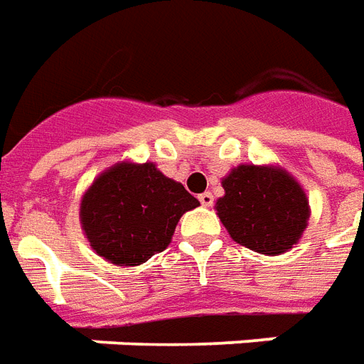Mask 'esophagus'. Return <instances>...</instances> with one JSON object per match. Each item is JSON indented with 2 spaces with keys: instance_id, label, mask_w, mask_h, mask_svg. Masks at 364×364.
Segmentation results:
<instances>
[{
  "instance_id": "esophagus-1",
  "label": "esophagus",
  "mask_w": 364,
  "mask_h": 364,
  "mask_svg": "<svg viewBox=\"0 0 364 364\" xmlns=\"http://www.w3.org/2000/svg\"><path fill=\"white\" fill-rule=\"evenodd\" d=\"M198 200H200V203H202V205H205V208L213 205V196H211V192H203V194L198 196Z\"/></svg>"
}]
</instances>
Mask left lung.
I'll use <instances>...</instances> for the list:
<instances>
[{
	"label": "left lung",
	"mask_w": 364,
	"mask_h": 364,
	"mask_svg": "<svg viewBox=\"0 0 364 364\" xmlns=\"http://www.w3.org/2000/svg\"><path fill=\"white\" fill-rule=\"evenodd\" d=\"M218 215L233 241L262 255L292 249L308 225L310 208L300 184L284 170L241 164L223 178Z\"/></svg>",
	"instance_id": "obj_1"
}]
</instances>
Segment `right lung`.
I'll return each instance as SVG.
<instances>
[{
	"instance_id": "right-lung-1",
	"label": "right lung",
	"mask_w": 364,
	"mask_h": 364,
	"mask_svg": "<svg viewBox=\"0 0 364 364\" xmlns=\"http://www.w3.org/2000/svg\"><path fill=\"white\" fill-rule=\"evenodd\" d=\"M198 205L186 188L151 162H121L84 194L80 219L100 257L121 267H136L164 251L178 219Z\"/></svg>"
}]
</instances>
